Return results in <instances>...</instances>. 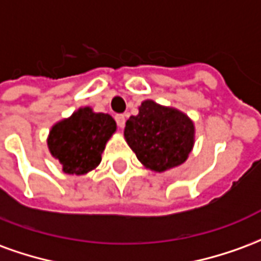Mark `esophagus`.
<instances>
[{"label":"esophagus","instance_id":"34e87169","mask_svg":"<svg viewBox=\"0 0 261 261\" xmlns=\"http://www.w3.org/2000/svg\"><path fill=\"white\" fill-rule=\"evenodd\" d=\"M114 120H116V123H117V125H119L120 128H123L125 124V116L124 114H116L114 116Z\"/></svg>","mask_w":261,"mask_h":261}]
</instances>
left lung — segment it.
<instances>
[{"label":"left lung","mask_w":261,"mask_h":261,"mask_svg":"<svg viewBox=\"0 0 261 261\" xmlns=\"http://www.w3.org/2000/svg\"><path fill=\"white\" fill-rule=\"evenodd\" d=\"M124 137L138 161L155 172L181 165L194 144L192 120L179 110L145 100L125 121Z\"/></svg>","instance_id":"1"}]
</instances>
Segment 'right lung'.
Returning a JSON list of instances; mask_svg holds the SVG:
<instances>
[{"label":"right lung","mask_w":261,"mask_h":261,"mask_svg":"<svg viewBox=\"0 0 261 261\" xmlns=\"http://www.w3.org/2000/svg\"><path fill=\"white\" fill-rule=\"evenodd\" d=\"M116 131L112 116L80 109L69 119L54 125L48 137V149L69 175H84L100 164L106 141Z\"/></svg>","instance_id":"add662e5"}]
</instances>
